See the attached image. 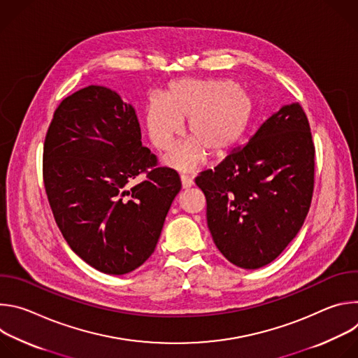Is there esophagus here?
<instances>
[{
  "label": "esophagus",
  "mask_w": 358,
  "mask_h": 358,
  "mask_svg": "<svg viewBox=\"0 0 358 358\" xmlns=\"http://www.w3.org/2000/svg\"><path fill=\"white\" fill-rule=\"evenodd\" d=\"M181 184H182V188H189V187L194 185V181H192L191 177L182 174V176H181Z\"/></svg>",
  "instance_id": "34e87169"
}]
</instances>
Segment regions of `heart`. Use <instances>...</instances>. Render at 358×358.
I'll return each instance as SVG.
<instances>
[{
  "label": "heart",
  "mask_w": 358,
  "mask_h": 358,
  "mask_svg": "<svg viewBox=\"0 0 358 358\" xmlns=\"http://www.w3.org/2000/svg\"><path fill=\"white\" fill-rule=\"evenodd\" d=\"M252 116L249 94L221 79H180L164 97H152L145 112L148 137L157 150L169 151L188 120L191 136L167 157V164L192 171L213 156L228 152L245 131Z\"/></svg>",
  "instance_id": "1"
}]
</instances>
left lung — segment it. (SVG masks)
I'll list each match as a JSON object with an SVG mask.
<instances>
[{"instance_id":"8db88e82","label":"left lung","mask_w":358,"mask_h":358,"mask_svg":"<svg viewBox=\"0 0 358 358\" xmlns=\"http://www.w3.org/2000/svg\"><path fill=\"white\" fill-rule=\"evenodd\" d=\"M195 184L224 257L243 269L275 261L300 231L315 187V144L299 103L283 106Z\"/></svg>"}]
</instances>
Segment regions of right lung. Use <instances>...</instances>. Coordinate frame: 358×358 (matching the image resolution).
<instances>
[{
  "label": "right lung",
  "instance_id": "add662e5",
  "mask_svg": "<svg viewBox=\"0 0 358 358\" xmlns=\"http://www.w3.org/2000/svg\"><path fill=\"white\" fill-rule=\"evenodd\" d=\"M145 180L131 187L140 173ZM50 210L72 250L108 275H124L155 252L181 180L141 145L131 105L103 86L65 97L43 143Z\"/></svg>",
  "mask_w": 358,
  "mask_h": 358
}]
</instances>
